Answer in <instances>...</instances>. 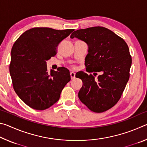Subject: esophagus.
<instances>
[{"label": "esophagus", "instance_id": "esophagus-1", "mask_svg": "<svg viewBox=\"0 0 147 147\" xmlns=\"http://www.w3.org/2000/svg\"><path fill=\"white\" fill-rule=\"evenodd\" d=\"M70 75H71V78L72 80L75 78V73H73V72H71V73H70Z\"/></svg>", "mask_w": 147, "mask_h": 147}]
</instances>
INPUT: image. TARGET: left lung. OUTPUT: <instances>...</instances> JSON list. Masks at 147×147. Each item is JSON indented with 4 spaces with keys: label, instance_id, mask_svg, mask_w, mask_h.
<instances>
[{
    "label": "left lung",
    "instance_id": "left-lung-1",
    "mask_svg": "<svg viewBox=\"0 0 147 147\" xmlns=\"http://www.w3.org/2000/svg\"><path fill=\"white\" fill-rule=\"evenodd\" d=\"M76 38L88 45L85 58L86 71L97 74L94 79L81 72L76 78L82 80L78 97L92 111L104 112L117 103L130 77L131 57L128 45L110 30L94 26L74 31L71 38Z\"/></svg>",
    "mask_w": 147,
    "mask_h": 147
}]
</instances>
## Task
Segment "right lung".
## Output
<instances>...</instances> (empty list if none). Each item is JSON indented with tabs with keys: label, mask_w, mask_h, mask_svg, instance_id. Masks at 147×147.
<instances>
[{
	"label": "right lung",
	"mask_w": 147,
	"mask_h": 147,
	"mask_svg": "<svg viewBox=\"0 0 147 147\" xmlns=\"http://www.w3.org/2000/svg\"><path fill=\"white\" fill-rule=\"evenodd\" d=\"M74 30L37 27L24 32L13 44L9 64L12 84L19 97L30 108H50L71 80L67 69L49 73L46 61L56 55L59 43Z\"/></svg>",
	"instance_id": "add662e5"
}]
</instances>
